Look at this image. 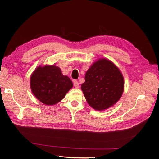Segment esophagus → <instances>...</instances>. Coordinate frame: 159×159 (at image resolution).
<instances>
[{
	"label": "esophagus",
	"instance_id": "34e87169",
	"mask_svg": "<svg viewBox=\"0 0 159 159\" xmlns=\"http://www.w3.org/2000/svg\"><path fill=\"white\" fill-rule=\"evenodd\" d=\"M74 86L75 88H80V84L76 80L74 81Z\"/></svg>",
	"mask_w": 159,
	"mask_h": 159
}]
</instances>
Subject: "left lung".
I'll return each mask as SVG.
<instances>
[{
	"label": "left lung",
	"instance_id": "left-lung-1",
	"mask_svg": "<svg viewBox=\"0 0 159 159\" xmlns=\"http://www.w3.org/2000/svg\"><path fill=\"white\" fill-rule=\"evenodd\" d=\"M81 89L91 107L103 111L112 107L121 98L123 76L111 61L99 58L86 71L85 82L81 84Z\"/></svg>",
	"mask_w": 159,
	"mask_h": 159
}]
</instances>
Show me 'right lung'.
Segmentation results:
<instances>
[{
	"instance_id": "right-lung-1",
	"label": "right lung",
	"mask_w": 159,
	"mask_h": 159,
	"mask_svg": "<svg viewBox=\"0 0 159 159\" xmlns=\"http://www.w3.org/2000/svg\"><path fill=\"white\" fill-rule=\"evenodd\" d=\"M30 85L32 94L40 102L54 105L64 99L73 87L68 76L64 75L55 65L39 66L30 75Z\"/></svg>"
}]
</instances>
